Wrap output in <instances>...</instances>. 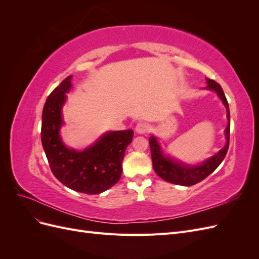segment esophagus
<instances>
[{"instance_id": "esophagus-1", "label": "esophagus", "mask_w": 259, "mask_h": 259, "mask_svg": "<svg viewBox=\"0 0 259 259\" xmlns=\"http://www.w3.org/2000/svg\"><path fill=\"white\" fill-rule=\"evenodd\" d=\"M135 130H136V132L138 133V134H145V133L149 130V125L147 123H145V122H140V123H138L136 125Z\"/></svg>"}]
</instances>
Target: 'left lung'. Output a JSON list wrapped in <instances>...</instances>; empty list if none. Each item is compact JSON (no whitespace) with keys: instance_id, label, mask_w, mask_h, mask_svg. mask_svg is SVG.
Masks as SVG:
<instances>
[{"instance_id":"1","label":"left lung","mask_w":259,"mask_h":259,"mask_svg":"<svg viewBox=\"0 0 259 259\" xmlns=\"http://www.w3.org/2000/svg\"><path fill=\"white\" fill-rule=\"evenodd\" d=\"M206 81L208 83L206 89L215 91L227 109V117H228L229 120V124L227 125V128L225 132L227 144L221 151H219L217 154H215L214 156H211V158L208 159L207 161H205L202 165L185 166V165H182V164L171 161L170 159L166 158V156H163L158 142H156V139L153 136H151L149 138V145H150L153 169L156 173V175L160 176L162 179L166 180V182L170 184L182 185V186H192L202 182L203 179H205L209 174L213 173V171L218 167L219 164H221L225 159L227 151H228L229 137H230V112H229L228 101H227L225 93L221 85H219L217 82H215L214 80L207 79Z\"/></svg>"}]
</instances>
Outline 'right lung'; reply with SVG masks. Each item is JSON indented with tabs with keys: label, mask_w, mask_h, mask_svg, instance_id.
Listing matches in <instances>:
<instances>
[{
	"label": "right lung",
	"mask_w": 259,
	"mask_h": 259,
	"mask_svg": "<svg viewBox=\"0 0 259 259\" xmlns=\"http://www.w3.org/2000/svg\"><path fill=\"white\" fill-rule=\"evenodd\" d=\"M71 77H66L45 101L42 145L53 174L61 184L77 192L98 194L119 182L124 152L132 143L134 132H110L84 151L68 149L60 140L59 128L62 124L61 107L66 93L71 89Z\"/></svg>",
	"instance_id": "add662e5"
}]
</instances>
